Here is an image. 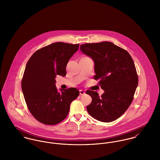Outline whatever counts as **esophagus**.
Segmentation results:
<instances>
[{"label":"esophagus","instance_id":"34e87169","mask_svg":"<svg viewBox=\"0 0 160 160\" xmlns=\"http://www.w3.org/2000/svg\"><path fill=\"white\" fill-rule=\"evenodd\" d=\"M79 93H80L81 95H84V94H85V92L84 91H82V90H80V91H79Z\"/></svg>","mask_w":160,"mask_h":160}]
</instances>
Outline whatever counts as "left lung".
Segmentation results:
<instances>
[{"instance_id": "left-lung-1", "label": "left lung", "mask_w": 160, "mask_h": 160, "mask_svg": "<svg viewBox=\"0 0 160 160\" xmlns=\"http://www.w3.org/2000/svg\"><path fill=\"white\" fill-rule=\"evenodd\" d=\"M81 50L91 57L95 64L94 79L104 91L86 93L92 100L87 107L93 118L105 122L113 121L123 114L131 104L138 85V75L134 61L124 49L110 42L87 43Z\"/></svg>"}]
</instances>
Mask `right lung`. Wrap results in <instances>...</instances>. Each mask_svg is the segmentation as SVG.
<instances>
[{"mask_svg": "<svg viewBox=\"0 0 160 160\" xmlns=\"http://www.w3.org/2000/svg\"><path fill=\"white\" fill-rule=\"evenodd\" d=\"M79 44L55 42L35 52L29 59L22 80V88L27 107L38 121L55 125L64 120L70 104L79 95L74 88L57 91V75L65 76L70 58Z\"/></svg>", "mask_w": 160, "mask_h": 160, "instance_id": "add662e5", "label": "right lung"}]
</instances>
